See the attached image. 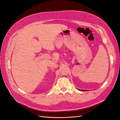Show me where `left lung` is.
<instances>
[{"instance_id":"left-lung-1","label":"left lung","mask_w":120,"mask_h":120,"mask_svg":"<svg viewBox=\"0 0 120 120\" xmlns=\"http://www.w3.org/2000/svg\"><path fill=\"white\" fill-rule=\"evenodd\" d=\"M82 90V91H85V90Z\"/></svg>"}]
</instances>
